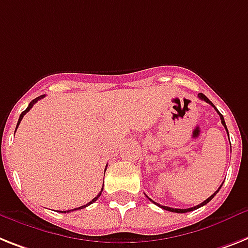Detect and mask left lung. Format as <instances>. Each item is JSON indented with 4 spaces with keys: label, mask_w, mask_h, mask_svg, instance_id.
I'll use <instances>...</instances> for the list:
<instances>
[{
    "label": "left lung",
    "mask_w": 248,
    "mask_h": 248,
    "mask_svg": "<svg viewBox=\"0 0 248 248\" xmlns=\"http://www.w3.org/2000/svg\"><path fill=\"white\" fill-rule=\"evenodd\" d=\"M198 97H199L200 100H204V101H205V102H208V104H209V105H212L213 108H214V109L217 110V108H216V106L213 105V102L210 101V100L208 99V97H206L205 95H202V93H199V95H198ZM217 112H218V114H219V116H220V120H222V124H223V126H224V128H226V130H227V132H228V129H227V125H226V122H224V118H223V115H222V114H220L219 111H218V110H217ZM222 185H223V184H222ZM222 185L219 186V189H220V187H222ZM219 189L217 190L216 193L213 194V195H210L209 198H208V199H206V200H204V202H202V204H199V205L194 206V208H189V209H176V208H170V206H163V205H159V204H157L156 202H153V200H152V199H149V198H148V199L151 200V202H155V204H156V205L161 206V208H162V209H165V210H169V212H173V213H187V212H191V210H195V209H198V208H200V206H202V205H205V204H208V202H209L210 200H212L213 198H214V196H216V194L218 193V191H219Z\"/></svg>",
    "instance_id": "obj_1"
}]
</instances>
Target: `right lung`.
I'll use <instances>...</instances> for the list:
<instances>
[{
  "label": "right lung",
  "mask_w": 248,
  "mask_h": 248,
  "mask_svg": "<svg viewBox=\"0 0 248 248\" xmlns=\"http://www.w3.org/2000/svg\"><path fill=\"white\" fill-rule=\"evenodd\" d=\"M44 96H46V95L38 96V97H36V99H34V100H32L31 102H30V104H29V106H28V108H26V110H24V111L21 112V115H20V118H18V122H17V125H16V128H17V126H18V124H20V122H21V120H22V118H24V115H25V114H26V112L29 111V110L31 109V108H32V105H34V104H35L36 101H39V100H40V99H43V97H44ZM105 171H106V170H105ZM104 175H105V173H104ZM102 190H104V187H102V189H101V191H100V193L97 194V196H95V198H93V199H92L91 202H89V204H86V205L79 206V208H77V209H83V208H86V206H89L90 204H92V202H95L96 200L99 199V198H100V195H101ZM73 210H75V209H73ZM65 212H67V213H69V212H71V210H64V212H61V213H65Z\"/></svg>",
  "instance_id": "right-lung-1"
}]
</instances>
